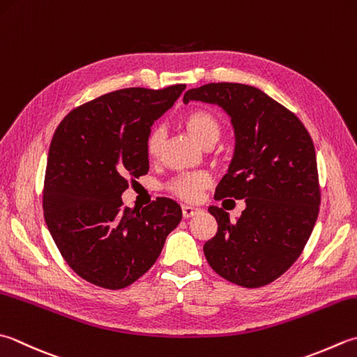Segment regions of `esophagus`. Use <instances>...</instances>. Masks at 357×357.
<instances>
[{"mask_svg":"<svg viewBox=\"0 0 357 357\" xmlns=\"http://www.w3.org/2000/svg\"><path fill=\"white\" fill-rule=\"evenodd\" d=\"M202 211L198 207H192V206H183V216L184 218H192V216L201 213Z\"/></svg>","mask_w":357,"mask_h":357,"instance_id":"1","label":"esophagus"}]
</instances>
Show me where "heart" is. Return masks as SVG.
<instances>
[{
  "mask_svg": "<svg viewBox=\"0 0 357 357\" xmlns=\"http://www.w3.org/2000/svg\"><path fill=\"white\" fill-rule=\"evenodd\" d=\"M183 123L185 130L190 132V136L195 141L201 145L216 142L220 136V123L216 117L208 113L206 109H195L187 113L183 119ZM164 141V131L162 128H153L149 136H146L145 149L149 156H158L160 150V145ZM211 184V176L204 172H192L181 174V176L174 178L169 184L170 192L178 195L179 198L185 201H195L199 198L201 192Z\"/></svg>",
  "mask_w": 357,
  "mask_h": 357,
  "instance_id": "obj_1",
  "label": "heart"
}]
</instances>
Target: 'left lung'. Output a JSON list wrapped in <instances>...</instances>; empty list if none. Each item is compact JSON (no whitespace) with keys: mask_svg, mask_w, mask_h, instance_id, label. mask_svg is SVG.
Wrapping results in <instances>:
<instances>
[{"mask_svg":"<svg viewBox=\"0 0 357 357\" xmlns=\"http://www.w3.org/2000/svg\"><path fill=\"white\" fill-rule=\"evenodd\" d=\"M199 100L226 111L235 151L215 199H244L236 221L222 208L204 255L216 274L244 288H260L288 271L316 225L320 188L316 150L305 125L261 89L243 83H208L188 89L184 103Z\"/></svg>","mask_w":357,"mask_h":357,"instance_id":"left-lung-1","label":"left lung"}]
</instances>
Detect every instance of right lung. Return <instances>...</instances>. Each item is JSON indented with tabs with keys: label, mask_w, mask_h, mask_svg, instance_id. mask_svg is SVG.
<instances>
[{
	"label": "right lung",
	"mask_w": 357,
	"mask_h": 357,
	"mask_svg": "<svg viewBox=\"0 0 357 357\" xmlns=\"http://www.w3.org/2000/svg\"><path fill=\"white\" fill-rule=\"evenodd\" d=\"M185 85L125 88L73 109L49 146L43 211L61 257L83 280L122 289L149 271L179 225L176 201L122 207L130 178L149 173L146 136Z\"/></svg>",
	"instance_id": "add662e5"
}]
</instances>
